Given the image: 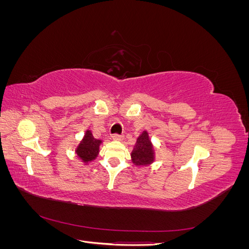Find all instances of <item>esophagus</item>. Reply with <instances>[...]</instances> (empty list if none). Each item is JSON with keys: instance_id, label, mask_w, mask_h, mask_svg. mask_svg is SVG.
Returning <instances> with one entry per match:
<instances>
[{"instance_id": "1", "label": "esophagus", "mask_w": 249, "mask_h": 249, "mask_svg": "<svg viewBox=\"0 0 249 249\" xmlns=\"http://www.w3.org/2000/svg\"><path fill=\"white\" fill-rule=\"evenodd\" d=\"M123 138H124L123 135H117V134L112 135V139L115 141H120V140H123Z\"/></svg>"}]
</instances>
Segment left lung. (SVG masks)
I'll return each instance as SVG.
<instances>
[{
  "label": "left lung",
  "instance_id": "1",
  "mask_svg": "<svg viewBox=\"0 0 249 249\" xmlns=\"http://www.w3.org/2000/svg\"><path fill=\"white\" fill-rule=\"evenodd\" d=\"M131 159L137 167L149 166L155 162L156 149L146 130L143 131L137 138L131 153Z\"/></svg>",
  "mask_w": 249,
  "mask_h": 249
}]
</instances>
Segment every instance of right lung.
<instances>
[{"instance_id": "right-lung-1", "label": "right lung", "mask_w": 249, "mask_h": 249, "mask_svg": "<svg viewBox=\"0 0 249 249\" xmlns=\"http://www.w3.org/2000/svg\"><path fill=\"white\" fill-rule=\"evenodd\" d=\"M102 143L103 140L94 138L91 131L87 129L84 133V136L74 149V154L82 163L87 165L88 163L94 161L99 156Z\"/></svg>"}]
</instances>
